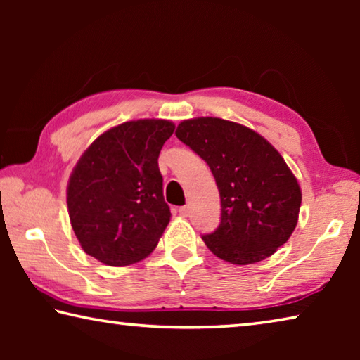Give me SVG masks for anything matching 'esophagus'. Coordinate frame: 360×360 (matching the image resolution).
I'll use <instances>...</instances> for the list:
<instances>
[{"mask_svg":"<svg viewBox=\"0 0 360 360\" xmlns=\"http://www.w3.org/2000/svg\"><path fill=\"white\" fill-rule=\"evenodd\" d=\"M179 214H181L182 217H187L188 214H191V208H188V206H181V208H179Z\"/></svg>","mask_w":360,"mask_h":360,"instance_id":"esophagus-1","label":"esophagus"}]
</instances>
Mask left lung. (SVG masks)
Wrapping results in <instances>:
<instances>
[{
    "mask_svg": "<svg viewBox=\"0 0 360 360\" xmlns=\"http://www.w3.org/2000/svg\"><path fill=\"white\" fill-rule=\"evenodd\" d=\"M176 136L211 168L221 224L202 238L219 259L249 265L276 252L298 221L302 191L281 154L259 133L219 117L182 120Z\"/></svg>",
    "mask_w": 360,
    "mask_h": 360,
    "instance_id": "obj_1",
    "label": "left lung"
}]
</instances>
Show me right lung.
I'll list each match as a JSON object with an SVG mask.
<instances>
[{"label":"right lung","mask_w":360,"mask_h":360,"mask_svg":"<svg viewBox=\"0 0 360 360\" xmlns=\"http://www.w3.org/2000/svg\"><path fill=\"white\" fill-rule=\"evenodd\" d=\"M174 124L139 119L100 135L70 176L66 203L85 254L125 266L154 251L172 217L158 154Z\"/></svg>","instance_id":"right-lung-1"}]
</instances>
